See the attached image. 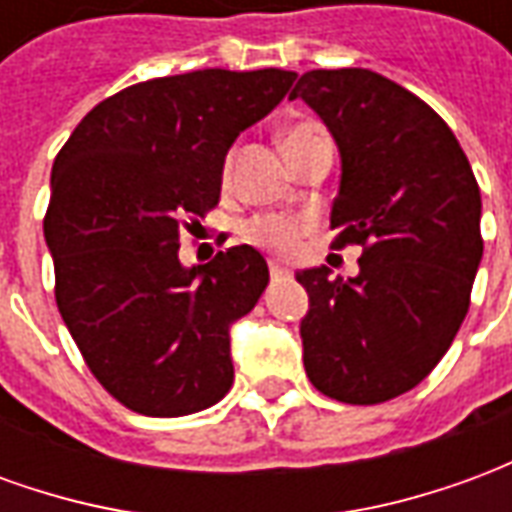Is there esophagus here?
<instances>
[{
	"instance_id": "34e87169",
	"label": "esophagus",
	"mask_w": 512,
	"mask_h": 512,
	"mask_svg": "<svg viewBox=\"0 0 512 512\" xmlns=\"http://www.w3.org/2000/svg\"><path fill=\"white\" fill-rule=\"evenodd\" d=\"M268 271H271V277L274 279L290 277V268H285L282 263H268Z\"/></svg>"
}]
</instances>
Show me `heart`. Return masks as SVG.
<instances>
[{
	"mask_svg": "<svg viewBox=\"0 0 512 512\" xmlns=\"http://www.w3.org/2000/svg\"><path fill=\"white\" fill-rule=\"evenodd\" d=\"M315 134H321L318 126L296 123L282 134V147L290 150L293 145H299V142ZM227 175H230V158L224 161V178ZM307 224H310V219H299V216H260V219H252L246 224L244 235L252 244L263 246V249H271V252H279V255H293L299 249V238L307 230Z\"/></svg>",
	"mask_w": 512,
	"mask_h": 512,
	"instance_id": "heart-1",
	"label": "heart"
}]
</instances>
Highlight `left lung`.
Segmentation results:
<instances>
[{"label": "left lung", "instance_id": "1", "mask_svg": "<svg viewBox=\"0 0 512 512\" xmlns=\"http://www.w3.org/2000/svg\"><path fill=\"white\" fill-rule=\"evenodd\" d=\"M301 98L337 142L334 246H362L359 274L296 271L304 370L323 395L373 406L428 376L469 312L483 260L480 189L450 126L367 68L310 71Z\"/></svg>", "mask_w": 512, "mask_h": 512}]
</instances>
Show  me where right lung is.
Here are the masks:
<instances>
[{
    "instance_id": "right-lung-1",
    "label": "right lung",
    "mask_w": 512,
    "mask_h": 512,
    "mask_svg": "<svg viewBox=\"0 0 512 512\" xmlns=\"http://www.w3.org/2000/svg\"><path fill=\"white\" fill-rule=\"evenodd\" d=\"M293 82L279 68H208L131 84L54 158L43 235L57 307L93 376L131 411L183 417L233 386L230 329L266 290L268 266L241 244L186 268L180 222L219 202L227 150Z\"/></svg>"
}]
</instances>
